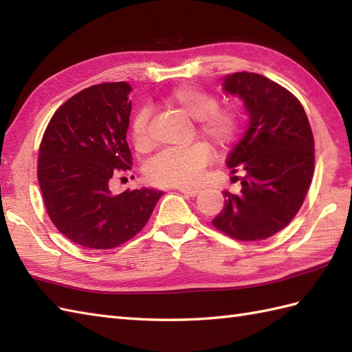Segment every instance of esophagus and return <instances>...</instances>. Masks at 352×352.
<instances>
[{"instance_id":"1","label":"esophagus","mask_w":352,"mask_h":352,"mask_svg":"<svg viewBox=\"0 0 352 352\" xmlns=\"http://www.w3.org/2000/svg\"><path fill=\"white\" fill-rule=\"evenodd\" d=\"M178 190H180L182 193H184V195H188V197H197L198 195V193L201 192L199 189H186V188H180V189H178Z\"/></svg>"}]
</instances>
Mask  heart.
Returning <instances> with one entry per match:
<instances>
[{
    "mask_svg": "<svg viewBox=\"0 0 352 352\" xmlns=\"http://www.w3.org/2000/svg\"><path fill=\"white\" fill-rule=\"evenodd\" d=\"M164 104L180 111L192 121H197V131L216 149H227L241 131L242 116L233 107L219 109V100L210 92L198 87H178L172 91ZM131 142L140 153L151 148L148 131V113L139 111L131 122ZM210 159V151L204 144H193L183 149H164L149 162L148 180L160 186H195L201 172Z\"/></svg>",
    "mask_w": 352,
    "mask_h": 352,
    "instance_id": "heart-1",
    "label": "heart"
}]
</instances>
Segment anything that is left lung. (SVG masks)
Wrapping results in <instances>:
<instances>
[{"instance_id":"obj_1","label":"left lung","mask_w":352,"mask_h":352,"mask_svg":"<svg viewBox=\"0 0 352 352\" xmlns=\"http://www.w3.org/2000/svg\"><path fill=\"white\" fill-rule=\"evenodd\" d=\"M222 89L243 101L250 122L227 157L231 174H242V189L223 190L226 204L212 223L237 241H261L287 227L301 208L315 169V140L301 102L283 86L234 72L222 78Z\"/></svg>"}]
</instances>
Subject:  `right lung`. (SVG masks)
Masks as SVG:
<instances>
[{"label":"right lung","instance_id":"obj_1","mask_svg":"<svg viewBox=\"0 0 352 352\" xmlns=\"http://www.w3.org/2000/svg\"><path fill=\"white\" fill-rule=\"evenodd\" d=\"M130 92L125 81L85 89L52 115L41 142L37 178L50 218L69 241L91 250L130 241L163 195L110 189L118 172L131 169Z\"/></svg>","mask_w":352,"mask_h":352}]
</instances>
